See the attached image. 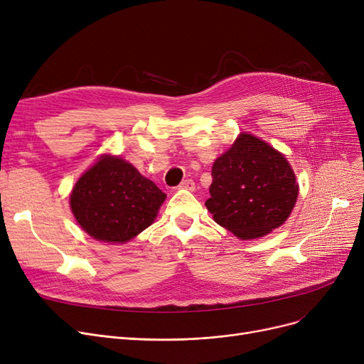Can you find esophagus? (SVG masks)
<instances>
[{
	"mask_svg": "<svg viewBox=\"0 0 364 364\" xmlns=\"http://www.w3.org/2000/svg\"><path fill=\"white\" fill-rule=\"evenodd\" d=\"M178 187H180V188H186V190H195V181L190 180V178L183 180Z\"/></svg>",
	"mask_w": 364,
	"mask_h": 364,
	"instance_id": "esophagus-1",
	"label": "esophagus"
}]
</instances>
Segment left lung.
Here are the masks:
<instances>
[{"label":"left lung","instance_id":"obj_1","mask_svg":"<svg viewBox=\"0 0 364 364\" xmlns=\"http://www.w3.org/2000/svg\"><path fill=\"white\" fill-rule=\"evenodd\" d=\"M211 176L208 211L240 239L261 237L280 227L298 198L289 162L251 134H240L214 162Z\"/></svg>","mask_w":364,"mask_h":364}]
</instances>
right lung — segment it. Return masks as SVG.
I'll return each mask as SVG.
<instances>
[{
  "mask_svg": "<svg viewBox=\"0 0 364 364\" xmlns=\"http://www.w3.org/2000/svg\"><path fill=\"white\" fill-rule=\"evenodd\" d=\"M166 195L121 158L103 156L76 181L72 213L94 239L122 243L155 220Z\"/></svg>",
  "mask_w": 364,
  "mask_h": 364,
  "instance_id": "1",
  "label": "right lung"
}]
</instances>
